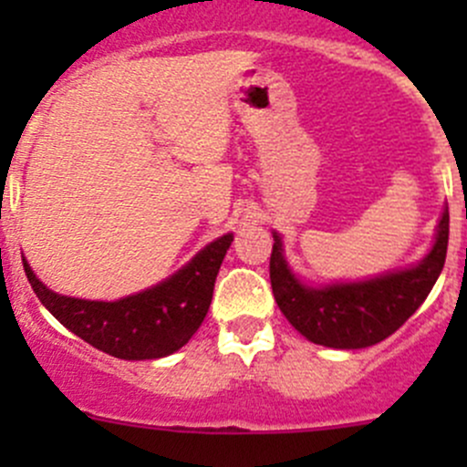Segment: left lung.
<instances>
[{
	"label": "left lung",
	"instance_id": "obj_1",
	"mask_svg": "<svg viewBox=\"0 0 467 467\" xmlns=\"http://www.w3.org/2000/svg\"><path fill=\"white\" fill-rule=\"evenodd\" d=\"M273 239L268 273L275 303L286 321L318 346L357 350L384 341L425 303L445 264L450 212H442L434 248L418 266L325 289L300 285L282 257L280 237L273 234Z\"/></svg>",
	"mask_w": 467,
	"mask_h": 467
}]
</instances>
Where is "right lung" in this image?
I'll return each mask as SVG.
<instances>
[{"mask_svg":"<svg viewBox=\"0 0 467 467\" xmlns=\"http://www.w3.org/2000/svg\"><path fill=\"white\" fill-rule=\"evenodd\" d=\"M230 242L233 234H223L167 282L117 303L54 294L33 275L29 264L22 262L40 303L69 332L117 359H160L185 346L203 323Z\"/></svg>","mask_w":467,"mask_h":467,"instance_id":"obj_1","label":"right lung"}]
</instances>
